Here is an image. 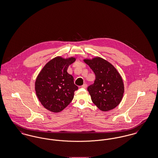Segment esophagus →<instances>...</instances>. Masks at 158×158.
<instances>
[{"instance_id": "esophagus-1", "label": "esophagus", "mask_w": 158, "mask_h": 158, "mask_svg": "<svg viewBox=\"0 0 158 158\" xmlns=\"http://www.w3.org/2000/svg\"><path fill=\"white\" fill-rule=\"evenodd\" d=\"M82 88H87V84H86V83H85V84H83L82 86Z\"/></svg>"}]
</instances>
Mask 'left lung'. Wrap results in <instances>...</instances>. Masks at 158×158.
Segmentation results:
<instances>
[{"mask_svg": "<svg viewBox=\"0 0 158 158\" xmlns=\"http://www.w3.org/2000/svg\"><path fill=\"white\" fill-rule=\"evenodd\" d=\"M95 75L94 83L88 88L93 103L102 111H108L119 105L124 86L120 74L111 63L100 57L84 59Z\"/></svg>", "mask_w": 158, "mask_h": 158, "instance_id": "left-lung-1", "label": "left lung"}]
</instances>
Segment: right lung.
<instances>
[{
	"label": "right lung",
	"mask_w": 158,
	"mask_h": 158,
	"mask_svg": "<svg viewBox=\"0 0 158 158\" xmlns=\"http://www.w3.org/2000/svg\"><path fill=\"white\" fill-rule=\"evenodd\" d=\"M76 59L74 57L57 56L47 62L38 75L35 82L37 97L45 109L51 112L63 110L78 89L73 77L67 72Z\"/></svg>",
	"instance_id": "add662e5"
}]
</instances>
